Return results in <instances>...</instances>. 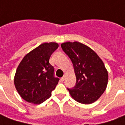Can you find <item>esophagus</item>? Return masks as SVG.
<instances>
[{
    "mask_svg": "<svg viewBox=\"0 0 125 125\" xmlns=\"http://www.w3.org/2000/svg\"><path fill=\"white\" fill-rule=\"evenodd\" d=\"M64 80H65V76H63L62 77V78H61V80H62V82L64 81Z\"/></svg>",
    "mask_w": 125,
    "mask_h": 125,
    "instance_id": "1",
    "label": "esophagus"
}]
</instances>
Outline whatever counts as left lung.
Returning <instances> with one entry per match:
<instances>
[{"mask_svg": "<svg viewBox=\"0 0 125 125\" xmlns=\"http://www.w3.org/2000/svg\"><path fill=\"white\" fill-rule=\"evenodd\" d=\"M61 47L73 63L76 86L68 89L77 102L89 104L102 96L107 87L108 74L102 60L90 47L78 41H67Z\"/></svg>", "mask_w": 125, "mask_h": 125, "instance_id": "obj_1", "label": "left lung"}]
</instances>
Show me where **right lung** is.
Listing matches in <instances>:
<instances>
[{"label":"right lung","mask_w":125,"mask_h":125,"mask_svg":"<svg viewBox=\"0 0 125 125\" xmlns=\"http://www.w3.org/2000/svg\"><path fill=\"white\" fill-rule=\"evenodd\" d=\"M58 47L55 42L41 44L26 54L18 65L14 84L27 102L39 104L52 96L59 79L53 76V67L49 60Z\"/></svg>","instance_id":"obj_1"}]
</instances>
